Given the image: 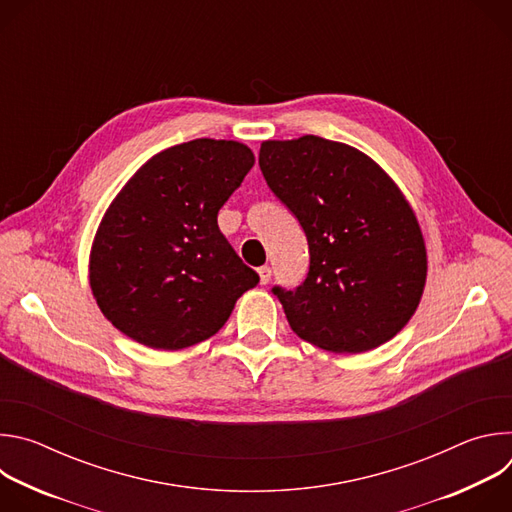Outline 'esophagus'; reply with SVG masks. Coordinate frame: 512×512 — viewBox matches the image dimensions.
I'll list each match as a JSON object with an SVG mask.
<instances>
[{"label":"esophagus","instance_id":"34e87169","mask_svg":"<svg viewBox=\"0 0 512 512\" xmlns=\"http://www.w3.org/2000/svg\"><path fill=\"white\" fill-rule=\"evenodd\" d=\"M257 273H259V283H261V285L269 283V279H271V267H269V265L259 267V269H257Z\"/></svg>","mask_w":512,"mask_h":512}]
</instances>
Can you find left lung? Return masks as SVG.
Returning <instances> with one entry per match:
<instances>
[{"label": "left lung", "mask_w": 512, "mask_h": 512, "mask_svg": "<svg viewBox=\"0 0 512 512\" xmlns=\"http://www.w3.org/2000/svg\"><path fill=\"white\" fill-rule=\"evenodd\" d=\"M259 166L308 239L310 271L273 287L302 340L358 354L391 340L415 314L427 277L413 208L367 154L318 135L267 139Z\"/></svg>", "instance_id": "obj_1"}]
</instances>
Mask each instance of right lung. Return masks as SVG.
<instances>
[{
    "label": "right lung",
    "mask_w": 512,
    "mask_h": 512,
    "mask_svg": "<svg viewBox=\"0 0 512 512\" xmlns=\"http://www.w3.org/2000/svg\"><path fill=\"white\" fill-rule=\"evenodd\" d=\"M253 164L245 143L202 137L156 154L121 188L89 259L97 306L119 332L180 350L225 326L259 275L216 216Z\"/></svg>",
    "instance_id": "add662e5"
}]
</instances>
